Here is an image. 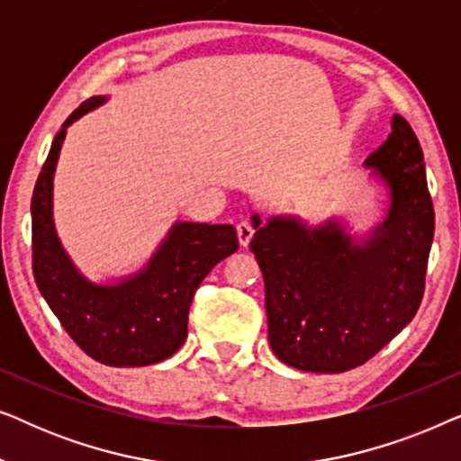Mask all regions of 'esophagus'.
Listing matches in <instances>:
<instances>
[{"label":"esophagus","mask_w":461,"mask_h":461,"mask_svg":"<svg viewBox=\"0 0 461 461\" xmlns=\"http://www.w3.org/2000/svg\"><path fill=\"white\" fill-rule=\"evenodd\" d=\"M237 237H239V243H241V248H248L251 237H254V226H251L249 222H239L237 224Z\"/></svg>","instance_id":"1"}]
</instances>
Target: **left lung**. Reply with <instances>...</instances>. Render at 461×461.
<instances>
[{
  "label": "left lung",
  "instance_id": "8db88e82",
  "mask_svg": "<svg viewBox=\"0 0 461 461\" xmlns=\"http://www.w3.org/2000/svg\"><path fill=\"white\" fill-rule=\"evenodd\" d=\"M365 166L390 191L388 216L357 239L338 220L251 216L270 348L289 367L342 374L380 352L421 304L434 237L424 153L401 115Z\"/></svg>",
  "mask_w": 461,
  "mask_h": 461
}]
</instances>
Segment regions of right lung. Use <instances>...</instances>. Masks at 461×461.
Returning a JSON list of instances; mask_svg holds the SVG:
<instances>
[{
	"mask_svg": "<svg viewBox=\"0 0 461 461\" xmlns=\"http://www.w3.org/2000/svg\"><path fill=\"white\" fill-rule=\"evenodd\" d=\"M104 96L86 100L54 136L35 182L33 275L48 306L73 342L111 367H144L172 357L186 339L193 295L220 260L239 249L230 224L176 222L140 273L113 285H96L75 268L52 220V180L67 128Z\"/></svg>",
	"mask_w": 461,
	"mask_h": 461,
	"instance_id": "add662e5",
	"label": "right lung"
}]
</instances>
